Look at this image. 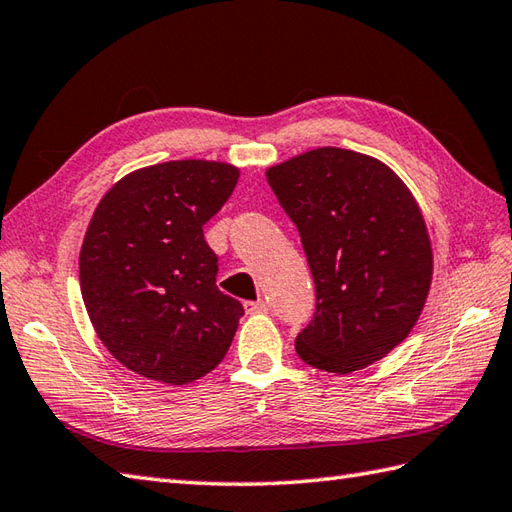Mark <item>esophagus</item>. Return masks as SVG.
Masks as SVG:
<instances>
[{"label": "esophagus", "mask_w": 512, "mask_h": 512, "mask_svg": "<svg viewBox=\"0 0 512 512\" xmlns=\"http://www.w3.org/2000/svg\"><path fill=\"white\" fill-rule=\"evenodd\" d=\"M245 306V313L247 315H258V313H267V302H263V300H258V302H245L243 304Z\"/></svg>", "instance_id": "1"}]
</instances>
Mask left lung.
Segmentation results:
<instances>
[{
    "label": "left lung",
    "mask_w": 512,
    "mask_h": 512,
    "mask_svg": "<svg viewBox=\"0 0 512 512\" xmlns=\"http://www.w3.org/2000/svg\"><path fill=\"white\" fill-rule=\"evenodd\" d=\"M265 175L315 282V315L295 352L324 372L368 368L412 333L427 302L434 252L418 201L388 164L337 146Z\"/></svg>",
    "instance_id": "8db88e82"
}]
</instances>
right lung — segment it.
<instances>
[{
    "mask_svg": "<svg viewBox=\"0 0 512 512\" xmlns=\"http://www.w3.org/2000/svg\"><path fill=\"white\" fill-rule=\"evenodd\" d=\"M234 164L175 160L116 181L87 225L78 276L105 348L144 379L188 385L219 366L243 304L219 291L203 225L238 181Z\"/></svg>",
    "mask_w": 512,
    "mask_h": 512,
    "instance_id": "right-lung-1",
    "label": "right lung"
}]
</instances>
